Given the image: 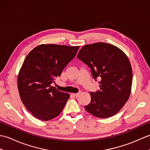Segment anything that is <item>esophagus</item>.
Instances as JSON below:
<instances>
[{"mask_svg": "<svg viewBox=\"0 0 150 150\" xmlns=\"http://www.w3.org/2000/svg\"><path fill=\"white\" fill-rule=\"evenodd\" d=\"M81 92H79V93H73V95H74L75 97H78L79 95H81Z\"/></svg>", "mask_w": 150, "mask_h": 150, "instance_id": "1", "label": "esophagus"}]
</instances>
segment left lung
<instances>
[{
  "mask_svg": "<svg viewBox=\"0 0 150 150\" xmlns=\"http://www.w3.org/2000/svg\"><path fill=\"white\" fill-rule=\"evenodd\" d=\"M77 58L89 66L95 80H100V90L91 92L85 110L98 118L117 114L131 93L133 75L128 57L115 46L97 42L82 47Z\"/></svg>",
  "mask_w": 150,
  "mask_h": 150,
  "instance_id": "1",
  "label": "left lung"
}]
</instances>
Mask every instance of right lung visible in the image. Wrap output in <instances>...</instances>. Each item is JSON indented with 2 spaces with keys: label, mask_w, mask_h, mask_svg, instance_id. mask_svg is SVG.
<instances>
[{
  "label": "right lung",
  "mask_w": 150,
  "mask_h": 150,
  "mask_svg": "<svg viewBox=\"0 0 150 150\" xmlns=\"http://www.w3.org/2000/svg\"><path fill=\"white\" fill-rule=\"evenodd\" d=\"M79 46L40 44L28 53L17 79L21 99L37 119L47 121L62 112L69 94L51 86L75 57Z\"/></svg>",
  "instance_id": "1"
}]
</instances>
